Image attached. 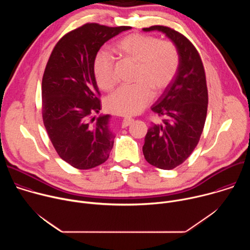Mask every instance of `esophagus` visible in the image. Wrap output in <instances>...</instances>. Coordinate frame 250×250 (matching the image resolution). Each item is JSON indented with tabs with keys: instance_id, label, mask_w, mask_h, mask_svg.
<instances>
[{
	"instance_id": "1",
	"label": "esophagus",
	"mask_w": 250,
	"mask_h": 250,
	"mask_svg": "<svg viewBox=\"0 0 250 250\" xmlns=\"http://www.w3.org/2000/svg\"><path fill=\"white\" fill-rule=\"evenodd\" d=\"M132 122V119H130V118H125L124 120H123V123H122V125H123V127H126V126H128L129 125V124Z\"/></svg>"
}]
</instances>
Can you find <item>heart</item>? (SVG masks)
<instances>
[{"mask_svg":"<svg viewBox=\"0 0 250 250\" xmlns=\"http://www.w3.org/2000/svg\"><path fill=\"white\" fill-rule=\"evenodd\" d=\"M114 49L123 59L136 64V84L114 92L106 99V108L117 115H134L150 103L153 93L159 95L171 84L179 69V51L171 41H159L144 33L125 35ZM93 71L100 89L111 91L115 87V60L110 53L100 51L96 55Z\"/></svg>","mask_w":250,"mask_h":250,"instance_id":"heart-1","label":"heart"}]
</instances>
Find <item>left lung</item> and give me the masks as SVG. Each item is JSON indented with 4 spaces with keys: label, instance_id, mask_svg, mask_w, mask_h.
<instances>
[{
    "label": "left lung",
    "instance_id": "left-lung-1",
    "mask_svg": "<svg viewBox=\"0 0 250 250\" xmlns=\"http://www.w3.org/2000/svg\"><path fill=\"white\" fill-rule=\"evenodd\" d=\"M144 30L164 32L180 55L175 78L151 108L162 118V124L147 130L142 147L149 164L171 170L191 155L203 132L208 102L206 73L197 48L185 35L164 25Z\"/></svg>",
    "mask_w": 250,
    "mask_h": 250
}]
</instances>
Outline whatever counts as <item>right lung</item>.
<instances>
[{
	"label": "right lung",
	"mask_w": 250,
	"mask_h": 250,
	"mask_svg": "<svg viewBox=\"0 0 250 250\" xmlns=\"http://www.w3.org/2000/svg\"><path fill=\"white\" fill-rule=\"evenodd\" d=\"M130 26L88 22L55 44L42 84V120L51 144L64 161L87 170L104 163L114 146L110 116L102 109L93 65L101 46Z\"/></svg>",
	"instance_id": "obj_1"
}]
</instances>
